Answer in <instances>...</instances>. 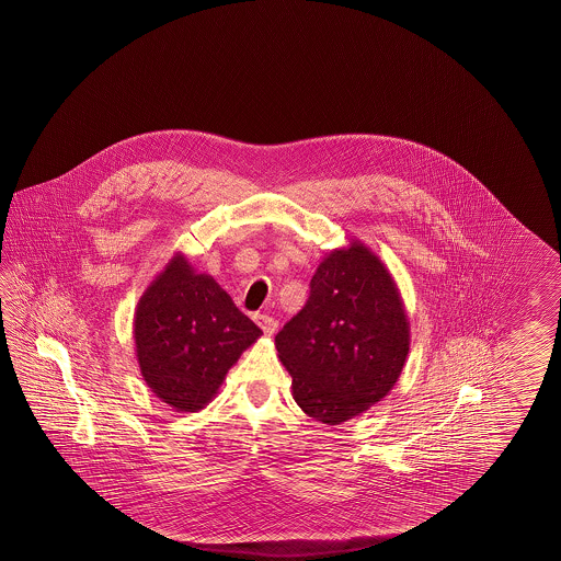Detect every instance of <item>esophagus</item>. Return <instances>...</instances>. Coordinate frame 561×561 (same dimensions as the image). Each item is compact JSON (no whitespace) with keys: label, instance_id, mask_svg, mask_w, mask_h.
I'll return each mask as SVG.
<instances>
[{"label":"esophagus","instance_id":"obj_1","mask_svg":"<svg viewBox=\"0 0 561 561\" xmlns=\"http://www.w3.org/2000/svg\"><path fill=\"white\" fill-rule=\"evenodd\" d=\"M254 322L261 327V331H263L266 336H273L276 327H278V322H276L273 317H268V314H254Z\"/></svg>","mask_w":561,"mask_h":561}]
</instances>
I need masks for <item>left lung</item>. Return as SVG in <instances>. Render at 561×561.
<instances>
[{
	"label": "left lung",
	"instance_id": "left-lung-1",
	"mask_svg": "<svg viewBox=\"0 0 561 561\" xmlns=\"http://www.w3.org/2000/svg\"><path fill=\"white\" fill-rule=\"evenodd\" d=\"M409 331L389 268L355 239L322 259L307 305L275 345L297 405L324 425H341L393 389L409 355Z\"/></svg>",
	"mask_w": 561,
	"mask_h": 561
}]
</instances>
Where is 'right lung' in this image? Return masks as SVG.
Wrapping results in <instances>:
<instances>
[{
    "label": "right lung",
    "mask_w": 561,
    "mask_h": 561,
    "mask_svg": "<svg viewBox=\"0 0 561 561\" xmlns=\"http://www.w3.org/2000/svg\"><path fill=\"white\" fill-rule=\"evenodd\" d=\"M261 334L227 290L213 276L196 273L182 252L156 275L134 312L142 379L179 413L208 405L230 367Z\"/></svg>",
    "instance_id": "obj_1"
}]
</instances>
